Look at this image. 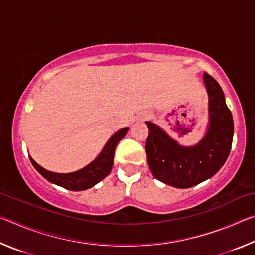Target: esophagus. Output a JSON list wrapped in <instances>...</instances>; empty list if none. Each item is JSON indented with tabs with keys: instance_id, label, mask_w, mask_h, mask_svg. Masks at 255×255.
<instances>
[{
	"instance_id": "obj_1",
	"label": "esophagus",
	"mask_w": 255,
	"mask_h": 255,
	"mask_svg": "<svg viewBox=\"0 0 255 255\" xmlns=\"http://www.w3.org/2000/svg\"><path fill=\"white\" fill-rule=\"evenodd\" d=\"M146 116H147V117H149V116H150V115H149V114H147V115H146Z\"/></svg>"
}]
</instances>
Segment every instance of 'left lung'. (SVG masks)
Returning a JSON list of instances; mask_svg holds the SVG:
<instances>
[{
	"mask_svg": "<svg viewBox=\"0 0 255 255\" xmlns=\"http://www.w3.org/2000/svg\"><path fill=\"white\" fill-rule=\"evenodd\" d=\"M208 93L209 123L205 136L193 146H181L161 127L146 122L147 163L154 178L175 188H190L221 170L230 155L234 123L225 96L213 76L204 73Z\"/></svg>",
	"mask_w": 255,
	"mask_h": 255,
	"instance_id": "1",
	"label": "left lung"
}]
</instances>
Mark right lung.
<instances>
[{
	"label": "right lung",
	"mask_w": 255,
	"mask_h": 255,
	"mask_svg": "<svg viewBox=\"0 0 255 255\" xmlns=\"http://www.w3.org/2000/svg\"><path fill=\"white\" fill-rule=\"evenodd\" d=\"M128 130L129 128L126 127L114 133L110 137V139L107 141L101 153L98 155V157L93 162L83 167V169L72 172V173L50 172L34 162L31 156H29V158L34 169L39 172L46 180H48L49 182L57 184L59 187H63L67 190H72V191H82V190L92 188L93 185L100 182L101 180L105 179L110 173L112 164H114L116 146H117L120 139H123Z\"/></svg>",
	"instance_id": "right-lung-1"
}]
</instances>
